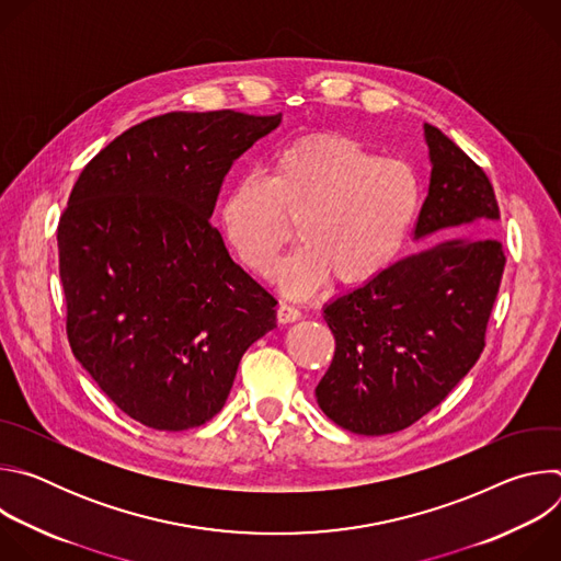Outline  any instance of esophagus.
Returning <instances> with one entry per match:
<instances>
[{"instance_id": "esophagus-1", "label": "esophagus", "mask_w": 561, "mask_h": 561, "mask_svg": "<svg viewBox=\"0 0 561 561\" xmlns=\"http://www.w3.org/2000/svg\"><path fill=\"white\" fill-rule=\"evenodd\" d=\"M299 317H301V312H299V308H297V306H293V304H286V301H282V304L277 306V322H279V324L297 322Z\"/></svg>"}]
</instances>
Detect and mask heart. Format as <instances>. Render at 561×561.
Wrapping results in <instances>:
<instances>
[{"instance_id": "b5f03b06", "label": "heart", "mask_w": 561, "mask_h": 561, "mask_svg": "<svg viewBox=\"0 0 561 561\" xmlns=\"http://www.w3.org/2000/svg\"><path fill=\"white\" fill-rule=\"evenodd\" d=\"M420 206L415 171L377 157L346 135L301 137L275 152L260 175L226 191L217 224L232 257L266 277L297 224L301 247L275 273L288 295H310L329 277L359 286L402 249Z\"/></svg>"}]
</instances>
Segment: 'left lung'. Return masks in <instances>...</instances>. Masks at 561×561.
Segmentation results:
<instances>
[{"instance_id": "left-lung-1", "label": "left lung", "mask_w": 561, "mask_h": 561, "mask_svg": "<svg viewBox=\"0 0 561 561\" xmlns=\"http://www.w3.org/2000/svg\"><path fill=\"white\" fill-rule=\"evenodd\" d=\"M424 135L433 171L413 232L436 244L324 308L335 357L314 397L357 435L404 431L442 404L482 355L502 284L491 180L439 128Z\"/></svg>"}]
</instances>
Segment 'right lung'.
Segmentation results:
<instances>
[{
	"mask_svg": "<svg viewBox=\"0 0 561 561\" xmlns=\"http://www.w3.org/2000/svg\"><path fill=\"white\" fill-rule=\"evenodd\" d=\"M279 115L167 113L84 167L59 217L72 355L135 422L188 431L226 404L247 348L275 329V297L210 224L237 157Z\"/></svg>",
	"mask_w": 561,
	"mask_h": 561,
	"instance_id": "add662e5",
	"label": "right lung"
}]
</instances>
